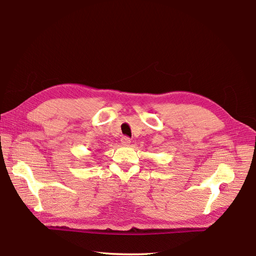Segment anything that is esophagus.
I'll use <instances>...</instances> for the list:
<instances>
[{"label": "esophagus", "instance_id": "1", "mask_svg": "<svg viewBox=\"0 0 256 256\" xmlns=\"http://www.w3.org/2000/svg\"><path fill=\"white\" fill-rule=\"evenodd\" d=\"M120 142H122V144H124V146H128L129 143L132 142V140H130V138H128L127 136H122Z\"/></svg>", "mask_w": 256, "mask_h": 256}]
</instances>
